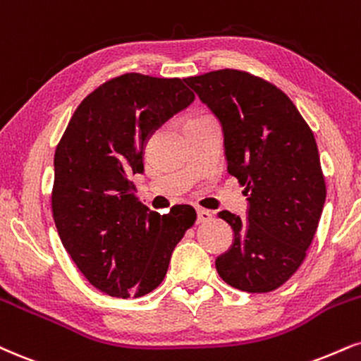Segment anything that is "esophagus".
Segmentation results:
<instances>
[{
    "label": "esophagus",
    "instance_id": "34e87169",
    "mask_svg": "<svg viewBox=\"0 0 361 361\" xmlns=\"http://www.w3.org/2000/svg\"><path fill=\"white\" fill-rule=\"evenodd\" d=\"M198 214V222H208V220H212V216H214V214H212L210 210H205V208H198L197 210Z\"/></svg>",
    "mask_w": 361,
    "mask_h": 361
}]
</instances>
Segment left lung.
Here are the masks:
<instances>
[{
  "instance_id": "1",
  "label": "left lung",
  "mask_w": 361,
  "mask_h": 361,
  "mask_svg": "<svg viewBox=\"0 0 361 361\" xmlns=\"http://www.w3.org/2000/svg\"><path fill=\"white\" fill-rule=\"evenodd\" d=\"M224 129L227 171L245 186L247 220L222 210L233 244L216 257L219 276L245 293L284 284L306 257L326 200L311 128L271 82L244 71L188 77Z\"/></svg>"
}]
</instances>
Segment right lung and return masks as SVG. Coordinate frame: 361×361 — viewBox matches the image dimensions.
I'll return each instance as SVG.
<instances>
[{
    "label": "right lung",
    "instance_id": "right-lung-1",
    "mask_svg": "<svg viewBox=\"0 0 361 361\" xmlns=\"http://www.w3.org/2000/svg\"><path fill=\"white\" fill-rule=\"evenodd\" d=\"M193 101L181 79L124 73L87 95L56 145L51 214L60 240L85 279L112 298L158 288L197 220L190 205L149 210L129 180L145 169L147 137Z\"/></svg>",
    "mask_w": 361,
    "mask_h": 361
}]
</instances>
